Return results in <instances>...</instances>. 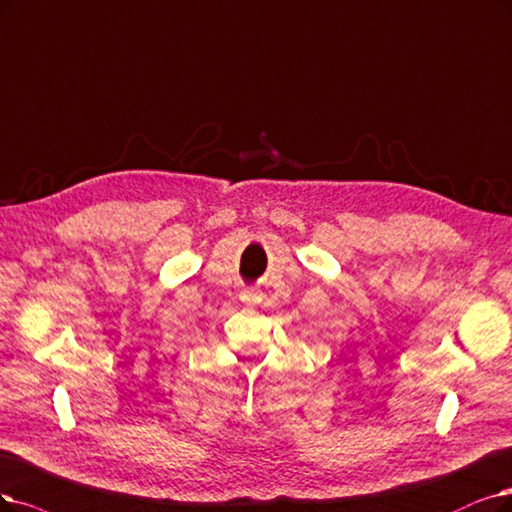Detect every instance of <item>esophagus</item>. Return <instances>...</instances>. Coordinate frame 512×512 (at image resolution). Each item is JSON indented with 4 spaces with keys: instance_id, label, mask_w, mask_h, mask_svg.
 <instances>
[{
    "instance_id": "34e87169",
    "label": "esophagus",
    "mask_w": 512,
    "mask_h": 512,
    "mask_svg": "<svg viewBox=\"0 0 512 512\" xmlns=\"http://www.w3.org/2000/svg\"><path fill=\"white\" fill-rule=\"evenodd\" d=\"M246 295H249V297H251V295H253V293H251V291H249V293H246Z\"/></svg>"
}]
</instances>
